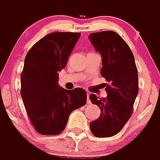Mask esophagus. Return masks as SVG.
Instances as JSON below:
<instances>
[{
	"mask_svg": "<svg viewBox=\"0 0 160 160\" xmlns=\"http://www.w3.org/2000/svg\"><path fill=\"white\" fill-rule=\"evenodd\" d=\"M87 103H90V94H87Z\"/></svg>",
	"mask_w": 160,
	"mask_h": 160,
	"instance_id": "esophagus-1",
	"label": "esophagus"
}]
</instances>
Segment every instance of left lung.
I'll use <instances>...</instances> for the list:
<instances>
[{
    "label": "left lung",
    "instance_id": "obj_1",
    "mask_svg": "<svg viewBox=\"0 0 160 160\" xmlns=\"http://www.w3.org/2000/svg\"><path fill=\"white\" fill-rule=\"evenodd\" d=\"M89 39L102 56L101 74L106 83V98L91 94L90 99L101 109L99 118L90 123L98 138L111 137L122 129L132 114L138 94V70L127 42L114 31L92 32Z\"/></svg>",
    "mask_w": 160,
    "mask_h": 160
}]
</instances>
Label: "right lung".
Returning a JSON list of instances; mask_svg holds the SVG:
<instances>
[{
  "label": "right lung",
  "mask_w": 160,
  "mask_h": 160,
  "mask_svg": "<svg viewBox=\"0 0 160 160\" xmlns=\"http://www.w3.org/2000/svg\"><path fill=\"white\" fill-rule=\"evenodd\" d=\"M80 35L51 32L34 44L25 56L21 95L32 126L41 135H59L70 113L87 103L84 89L69 90L58 83V72L66 67Z\"/></svg>",
  "instance_id": "right-lung-1"
}]
</instances>
